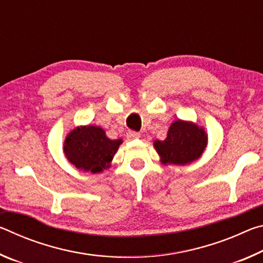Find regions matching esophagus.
I'll return each instance as SVG.
<instances>
[{"label": "esophagus", "mask_w": 263, "mask_h": 263, "mask_svg": "<svg viewBox=\"0 0 263 263\" xmlns=\"http://www.w3.org/2000/svg\"><path fill=\"white\" fill-rule=\"evenodd\" d=\"M126 137L127 139H138V138H140V133L135 131H128L126 133Z\"/></svg>", "instance_id": "obj_1"}]
</instances>
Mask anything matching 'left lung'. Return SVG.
Wrapping results in <instances>:
<instances>
[{"label":"left lung","mask_w":263,"mask_h":263,"mask_svg":"<svg viewBox=\"0 0 263 263\" xmlns=\"http://www.w3.org/2000/svg\"><path fill=\"white\" fill-rule=\"evenodd\" d=\"M208 145L203 127L177 119L169 127L164 140H155L154 147L163 164H188L201 157Z\"/></svg>","instance_id":"1"}]
</instances>
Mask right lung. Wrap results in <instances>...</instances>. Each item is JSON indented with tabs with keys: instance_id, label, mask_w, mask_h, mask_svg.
<instances>
[{
	"instance_id": "1",
	"label": "right lung",
	"mask_w": 263,
	"mask_h": 263,
	"mask_svg": "<svg viewBox=\"0 0 263 263\" xmlns=\"http://www.w3.org/2000/svg\"><path fill=\"white\" fill-rule=\"evenodd\" d=\"M122 142V139H109L100 126H79L66 137L64 152L80 171L96 174L110 167Z\"/></svg>"
}]
</instances>
